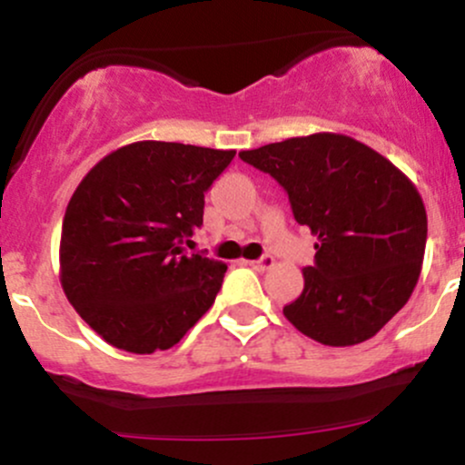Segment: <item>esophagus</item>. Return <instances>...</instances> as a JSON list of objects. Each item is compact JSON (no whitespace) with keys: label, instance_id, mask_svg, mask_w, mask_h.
I'll return each mask as SVG.
<instances>
[{"label":"esophagus","instance_id":"1","mask_svg":"<svg viewBox=\"0 0 465 465\" xmlns=\"http://www.w3.org/2000/svg\"><path fill=\"white\" fill-rule=\"evenodd\" d=\"M251 266H253V269L255 271H269L271 269V266H273L275 264V258H273V255H269V253H264L262 255V258H260V260H251V262H249Z\"/></svg>","mask_w":465,"mask_h":465}]
</instances>
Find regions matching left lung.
Masks as SVG:
<instances>
[{
	"instance_id": "obj_1",
	"label": "left lung",
	"mask_w": 465,
	"mask_h": 465,
	"mask_svg": "<svg viewBox=\"0 0 465 465\" xmlns=\"http://www.w3.org/2000/svg\"><path fill=\"white\" fill-rule=\"evenodd\" d=\"M240 159L286 190L295 221L319 240L284 317L332 348L371 339L418 284L426 247L418 188L373 148L336 133L266 143Z\"/></svg>"
}]
</instances>
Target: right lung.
Here are the masks:
<instances>
[{
  "instance_id": "obj_1",
  "label": "right lung",
  "mask_w": 465,
  "mask_h": 465,
  "mask_svg": "<svg viewBox=\"0 0 465 465\" xmlns=\"http://www.w3.org/2000/svg\"><path fill=\"white\" fill-rule=\"evenodd\" d=\"M236 151L135 142L100 159L69 199L61 284L109 345L153 354L177 345L212 308L227 266L185 244L205 192Z\"/></svg>"
}]
</instances>
